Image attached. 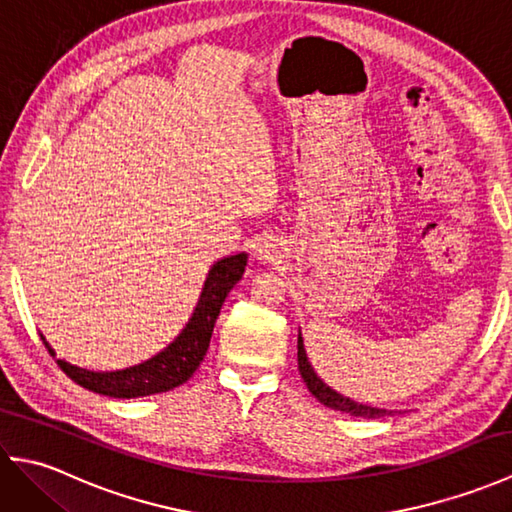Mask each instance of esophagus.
I'll use <instances>...</instances> for the list:
<instances>
[{
  "label": "esophagus",
  "instance_id": "1",
  "mask_svg": "<svg viewBox=\"0 0 512 512\" xmlns=\"http://www.w3.org/2000/svg\"><path fill=\"white\" fill-rule=\"evenodd\" d=\"M281 250L284 248H281L275 237H264L255 244V257L264 264H277L281 259Z\"/></svg>",
  "mask_w": 512,
  "mask_h": 512
}]
</instances>
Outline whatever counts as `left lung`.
I'll return each mask as SVG.
<instances>
[{
  "instance_id": "obj_1",
  "label": "left lung",
  "mask_w": 512,
  "mask_h": 512,
  "mask_svg": "<svg viewBox=\"0 0 512 512\" xmlns=\"http://www.w3.org/2000/svg\"><path fill=\"white\" fill-rule=\"evenodd\" d=\"M297 361H299V372L303 383L310 389V394L317 398L319 402H323L325 407H330L334 411H343V413H350V416H358V418H383L389 416L391 411L387 409H378V407H369V405H361V402L350 400L347 396H341L339 391H334L332 387H328L323 383V380L314 372V367L308 361V354H306V347H303V339H301V332L297 336Z\"/></svg>"
}]
</instances>
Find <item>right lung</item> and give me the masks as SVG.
<instances>
[{
    "mask_svg": "<svg viewBox=\"0 0 512 512\" xmlns=\"http://www.w3.org/2000/svg\"><path fill=\"white\" fill-rule=\"evenodd\" d=\"M246 259V253H237L211 266L198 306H195L189 323L184 325L182 332L165 350L151 356L149 361L134 367L116 369V372H92V369L65 363L61 358H57V365L76 385L110 398H140L162 394V391L187 383L195 369L200 367L206 350H209L211 334L217 317H220L222 303L237 281L242 279ZM43 343H46L52 356H57L46 339H43Z\"/></svg>",
    "mask_w": 512,
    "mask_h": 512,
    "instance_id": "1",
    "label": "right lung"
}]
</instances>
